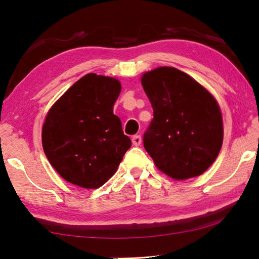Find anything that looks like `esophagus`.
<instances>
[{
  "instance_id": "esophagus-1",
  "label": "esophagus",
  "mask_w": 259,
  "mask_h": 259,
  "mask_svg": "<svg viewBox=\"0 0 259 259\" xmlns=\"http://www.w3.org/2000/svg\"><path fill=\"white\" fill-rule=\"evenodd\" d=\"M133 144H134V146H140L141 145V137L140 136H138V135H136V136H134L133 137Z\"/></svg>"
}]
</instances>
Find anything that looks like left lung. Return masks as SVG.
<instances>
[{
	"label": "left lung",
	"instance_id": "obj_1",
	"mask_svg": "<svg viewBox=\"0 0 259 259\" xmlns=\"http://www.w3.org/2000/svg\"><path fill=\"white\" fill-rule=\"evenodd\" d=\"M141 84L153 109L144 146L157 168L176 180L205 172L223 145V117L216 99L176 68L146 72Z\"/></svg>",
	"mask_w": 259,
	"mask_h": 259
}]
</instances>
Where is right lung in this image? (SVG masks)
I'll use <instances>...</instances> for the list:
<instances>
[{
	"instance_id": "obj_1",
	"label": "right lung",
	"mask_w": 259,
	"mask_h": 259,
	"mask_svg": "<svg viewBox=\"0 0 259 259\" xmlns=\"http://www.w3.org/2000/svg\"><path fill=\"white\" fill-rule=\"evenodd\" d=\"M120 82L88 73L53 104L42 128V146L59 175L82 188L96 189L117 171L131 140L113 104Z\"/></svg>"
}]
</instances>
